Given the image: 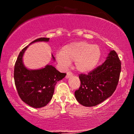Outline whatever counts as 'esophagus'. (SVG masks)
Instances as JSON below:
<instances>
[{
	"label": "esophagus",
	"mask_w": 134,
	"mask_h": 134,
	"mask_svg": "<svg viewBox=\"0 0 134 134\" xmlns=\"http://www.w3.org/2000/svg\"><path fill=\"white\" fill-rule=\"evenodd\" d=\"M72 76V74L70 72H68L67 73V75H66V79H69V77H70Z\"/></svg>",
	"instance_id": "34e87169"
}]
</instances>
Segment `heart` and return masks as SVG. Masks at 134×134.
Here are the masks:
<instances>
[{"label": "heart", "mask_w": 134, "mask_h": 134, "mask_svg": "<svg viewBox=\"0 0 134 134\" xmlns=\"http://www.w3.org/2000/svg\"><path fill=\"white\" fill-rule=\"evenodd\" d=\"M101 55L99 46L86 41H77L64 46L60 53L57 55V60L64 67L75 62L76 70L81 73L86 74L95 69Z\"/></svg>", "instance_id": "heart-1"}]
</instances>
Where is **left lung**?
Listing matches in <instances>:
<instances>
[{
  "label": "left lung",
  "mask_w": 134,
  "mask_h": 134,
  "mask_svg": "<svg viewBox=\"0 0 134 134\" xmlns=\"http://www.w3.org/2000/svg\"><path fill=\"white\" fill-rule=\"evenodd\" d=\"M121 62L115 50H110L107 60L88 74L79 75L81 86L75 91L77 101L84 107H94L114 93L119 81Z\"/></svg>",
  "instance_id": "left-lung-1"
}]
</instances>
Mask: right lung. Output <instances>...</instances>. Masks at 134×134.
<instances>
[{
	"label": "right lung",
	"mask_w": 134,
	"mask_h": 134,
	"mask_svg": "<svg viewBox=\"0 0 134 134\" xmlns=\"http://www.w3.org/2000/svg\"><path fill=\"white\" fill-rule=\"evenodd\" d=\"M49 40L48 38H40L30 44L40 41L48 42ZM28 46L24 48L18 55L14 66V78L18 94L22 101L30 107L39 108L50 102L55 84L65 77L66 74L61 73L52 65H47L44 68L36 70L26 67L23 57ZM52 57L55 61L53 55Z\"/></svg>",
	"instance_id": "add662e5"
}]
</instances>
